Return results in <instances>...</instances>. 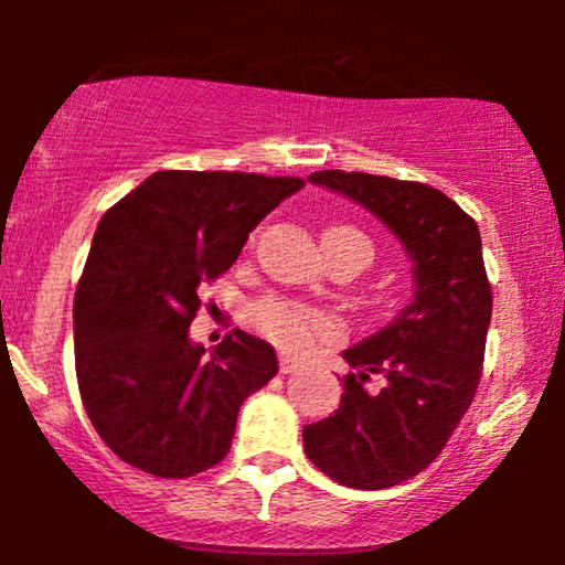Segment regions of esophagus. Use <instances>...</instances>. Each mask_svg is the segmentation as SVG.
Instances as JSON below:
<instances>
[{
  "mask_svg": "<svg viewBox=\"0 0 565 565\" xmlns=\"http://www.w3.org/2000/svg\"><path fill=\"white\" fill-rule=\"evenodd\" d=\"M278 369H281V374H295V372H300L302 364L300 361L289 359V355H281V359H278Z\"/></svg>",
  "mask_w": 565,
  "mask_h": 565,
  "instance_id": "1",
  "label": "esophagus"
}]
</instances>
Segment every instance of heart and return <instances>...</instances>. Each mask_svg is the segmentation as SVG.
Masks as SVG:
<instances>
[{
	"instance_id": "obj_1",
	"label": "heart",
	"mask_w": 565,
	"mask_h": 565,
	"mask_svg": "<svg viewBox=\"0 0 565 565\" xmlns=\"http://www.w3.org/2000/svg\"><path fill=\"white\" fill-rule=\"evenodd\" d=\"M323 242L359 246L364 252L366 263H372L374 257L372 242L359 228H353V225H334V228L323 233ZM249 321L257 332L274 340L278 348L291 350V353H305V350L313 348L319 340H332L340 332L337 321L329 313L313 308V305H305L278 295H268L252 305Z\"/></svg>"
}]
</instances>
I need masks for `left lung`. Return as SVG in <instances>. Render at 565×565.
<instances>
[{
	"instance_id": "8db88e82",
	"label": "left lung",
	"mask_w": 565,
	"mask_h": 565,
	"mask_svg": "<svg viewBox=\"0 0 565 565\" xmlns=\"http://www.w3.org/2000/svg\"><path fill=\"white\" fill-rule=\"evenodd\" d=\"M308 180L372 210L414 260V302L345 350L340 408L305 425L310 462L350 489H387L423 472L462 423L483 372L491 281L481 233L438 188L385 174L321 170Z\"/></svg>"
}]
</instances>
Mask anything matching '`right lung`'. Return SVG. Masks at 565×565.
Wrapping results in <instances>:
<instances>
[{
  "mask_svg": "<svg viewBox=\"0 0 565 565\" xmlns=\"http://www.w3.org/2000/svg\"><path fill=\"white\" fill-rule=\"evenodd\" d=\"M302 178L161 170L97 225L74 297L76 382L103 444L157 478L223 462L246 395L276 377V350L233 329L215 353L188 340L201 284Z\"/></svg>",
  "mask_w": 565,
  "mask_h": 565,
  "instance_id": "1",
  "label": "right lung"
}]
</instances>
